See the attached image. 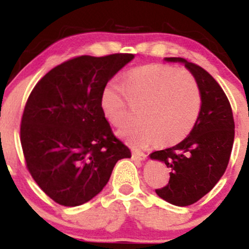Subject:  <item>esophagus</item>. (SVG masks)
I'll return each instance as SVG.
<instances>
[{"mask_svg":"<svg viewBox=\"0 0 249 249\" xmlns=\"http://www.w3.org/2000/svg\"><path fill=\"white\" fill-rule=\"evenodd\" d=\"M132 158H134L135 160H139V161H144L145 159H147V154L143 152H141V150H132Z\"/></svg>","mask_w":249,"mask_h":249,"instance_id":"34e87169","label":"esophagus"}]
</instances>
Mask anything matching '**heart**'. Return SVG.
Wrapping results in <instances>:
<instances>
[{
  "instance_id": "heart-1",
  "label": "heart",
  "mask_w": 249,
  "mask_h": 249,
  "mask_svg": "<svg viewBox=\"0 0 249 249\" xmlns=\"http://www.w3.org/2000/svg\"><path fill=\"white\" fill-rule=\"evenodd\" d=\"M131 106H139L140 118L119 130L123 140L144 145L157 140L172 145L190 134L201 108V95L192 74L170 65H148L129 72L122 85L107 83L100 96V107L109 124L120 126Z\"/></svg>"
}]
</instances>
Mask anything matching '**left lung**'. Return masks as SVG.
Returning <instances> with one entry per match:
<instances>
[{
  "label": "left lung",
  "mask_w": 249,
  "mask_h": 249,
  "mask_svg": "<svg viewBox=\"0 0 249 249\" xmlns=\"http://www.w3.org/2000/svg\"><path fill=\"white\" fill-rule=\"evenodd\" d=\"M164 60L184 65L201 95L199 118L190 134L178 144L149 155L171 169L169 184L155 190L157 194L165 201L184 207L205 196L224 175L231 154L235 123L227 95L207 71L182 57Z\"/></svg>",
  "instance_id": "left-lung-1"
}]
</instances>
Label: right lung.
Segmentation results:
<instances>
[{
  "label": "right lung",
  "mask_w": 249,
  "mask_h": 249,
  "mask_svg": "<svg viewBox=\"0 0 249 249\" xmlns=\"http://www.w3.org/2000/svg\"><path fill=\"white\" fill-rule=\"evenodd\" d=\"M135 57H74L54 67L30 94L20 127L26 166L44 193L62 206L90 201L118 160L131 158L102 114L105 85Z\"/></svg>",
  "instance_id": "obj_1"
}]
</instances>
